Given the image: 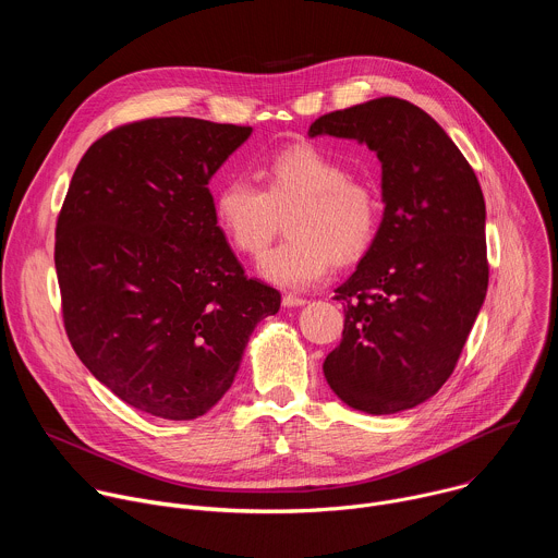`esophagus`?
Masks as SVG:
<instances>
[{"label":"esophagus","mask_w":558,"mask_h":558,"mask_svg":"<svg viewBox=\"0 0 558 558\" xmlns=\"http://www.w3.org/2000/svg\"><path fill=\"white\" fill-rule=\"evenodd\" d=\"M304 304H306V300H304V298H295V295H284V298H282V306H287V308L304 306Z\"/></svg>","instance_id":"esophagus-1"}]
</instances>
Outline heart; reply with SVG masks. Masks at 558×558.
<instances>
[{
	"instance_id": "1",
	"label": "heart",
	"mask_w": 558,
	"mask_h": 558,
	"mask_svg": "<svg viewBox=\"0 0 558 558\" xmlns=\"http://www.w3.org/2000/svg\"><path fill=\"white\" fill-rule=\"evenodd\" d=\"M263 187L243 177L227 179L214 194V220L227 241L260 256L282 218L289 233L258 263V274L291 291L323 282L333 258L351 263L373 243L379 201L371 185L349 179L336 156L311 143L289 145L258 168Z\"/></svg>"
}]
</instances>
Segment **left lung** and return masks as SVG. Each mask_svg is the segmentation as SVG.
Here are the masks:
<instances>
[{"label":"left lung","instance_id":"left-lung-1","mask_svg":"<svg viewBox=\"0 0 558 558\" xmlns=\"http://www.w3.org/2000/svg\"><path fill=\"white\" fill-rule=\"evenodd\" d=\"M308 136L353 138L381 163V222L336 289L347 317L325 377L355 411L415 409L450 377L486 300L480 181L446 130L397 97L325 114Z\"/></svg>","mask_w":558,"mask_h":558}]
</instances>
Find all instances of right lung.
I'll return each instance as SVG.
<instances>
[{"instance_id":"add662e5","label":"right lung","mask_w":558,"mask_h":558,"mask_svg":"<svg viewBox=\"0 0 558 558\" xmlns=\"http://www.w3.org/2000/svg\"><path fill=\"white\" fill-rule=\"evenodd\" d=\"M252 128L147 119L78 161L59 220L63 325L86 368L128 407L205 415L280 293L245 276L214 220L211 177Z\"/></svg>"}]
</instances>
